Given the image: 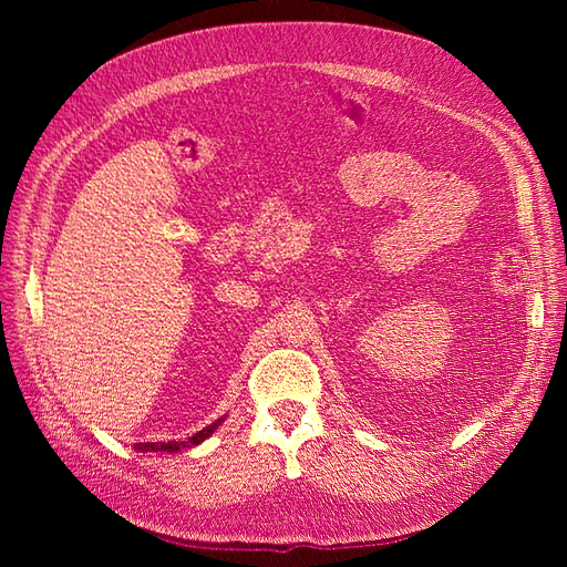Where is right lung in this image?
I'll use <instances>...</instances> for the list:
<instances>
[{
    "label": "right lung",
    "mask_w": 567,
    "mask_h": 567,
    "mask_svg": "<svg viewBox=\"0 0 567 567\" xmlns=\"http://www.w3.org/2000/svg\"><path fill=\"white\" fill-rule=\"evenodd\" d=\"M219 423H221V419H219V421H215L213 425H205L203 431H198L196 435L186 437V440H169V442H136L134 447L140 450V452H179V450H186V447H194V444L203 442L205 437H210V435H213V431H215V427H217Z\"/></svg>",
    "instance_id": "1"
}]
</instances>
